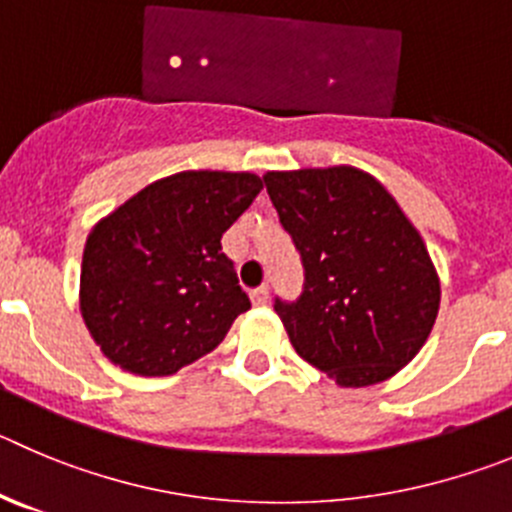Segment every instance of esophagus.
<instances>
[{
    "label": "esophagus",
    "mask_w": 512,
    "mask_h": 512,
    "mask_svg": "<svg viewBox=\"0 0 512 512\" xmlns=\"http://www.w3.org/2000/svg\"><path fill=\"white\" fill-rule=\"evenodd\" d=\"M251 302L256 304V307H264L266 302H269V287H259V289H253L251 292Z\"/></svg>",
    "instance_id": "1"
}]
</instances>
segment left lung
Segmentation results:
<instances>
[{"label": "left lung", "instance_id": "obj_1", "mask_svg": "<svg viewBox=\"0 0 512 512\" xmlns=\"http://www.w3.org/2000/svg\"><path fill=\"white\" fill-rule=\"evenodd\" d=\"M266 192L304 266L294 302L276 297L299 358L345 388L414 360L439 312V279L419 231L355 167L269 172Z\"/></svg>", "mask_w": 512, "mask_h": 512}]
</instances>
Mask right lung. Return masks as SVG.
Returning <instances> with one entry per match:
<instances>
[{
	"label": "right lung",
	"instance_id": "right-lung-1",
	"mask_svg": "<svg viewBox=\"0 0 512 512\" xmlns=\"http://www.w3.org/2000/svg\"><path fill=\"white\" fill-rule=\"evenodd\" d=\"M261 187L251 172H180L147 185L93 228L81 312L111 363L172 375L218 348L251 307L220 238Z\"/></svg>",
	"mask_w": 512,
	"mask_h": 512
}]
</instances>
